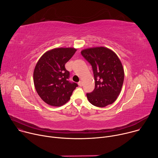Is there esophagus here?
Returning a JSON list of instances; mask_svg holds the SVG:
<instances>
[{"mask_svg": "<svg viewBox=\"0 0 158 158\" xmlns=\"http://www.w3.org/2000/svg\"><path fill=\"white\" fill-rule=\"evenodd\" d=\"M78 85H79V86H82V81H79V82H78Z\"/></svg>", "mask_w": 158, "mask_h": 158, "instance_id": "obj_1", "label": "esophagus"}]
</instances>
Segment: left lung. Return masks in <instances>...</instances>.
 <instances>
[{"label":"left lung","instance_id":"left-lung-1","mask_svg":"<svg viewBox=\"0 0 158 158\" xmlns=\"http://www.w3.org/2000/svg\"><path fill=\"white\" fill-rule=\"evenodd\" d=\"M82 56L92 65L95 80L94 91L87 94L89 102L104 107L113 103L123 87L124 71L117 54L106 47H94L81 51Z\"/></svg>","mask_w":158,"mask_h":158}]
</instances>
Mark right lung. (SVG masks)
I'll list each match as a JSON object with an SVG mask.
<instances>
[{
  "label": "right lung",
  "mask_w": 158,
  "mask_h": 158,
  "mask_svg": "<svg viewBox=\"0 0 158 158\" xmlns=\"http://www.w3.org/2000/svg\"><path fill=\"white\" fill-rule=\"evenodd\" d=\"M74 48H54L45 52L39 59L34 71L36 91L48 104L59 107L71 98L77 86L68 81L69 72L65 64L76 52Z\"/></svg>",
  "instance_id": "obj_1"
}]
</instances>
